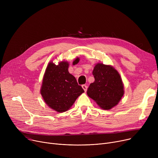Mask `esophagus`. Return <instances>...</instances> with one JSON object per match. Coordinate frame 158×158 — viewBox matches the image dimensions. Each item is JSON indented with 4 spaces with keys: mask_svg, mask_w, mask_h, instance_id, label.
<instances>
[{
    "mask_svg": "<svg viewBox=\"0 0 158 158\" xmlns=\"http://www.w3.org/2000/svg\"><path fill=\"white\" fill-rule=\"evenodd\" d=\"M82 88H83V89L85 90V92H86V90H87V88H88V86H87L86 85H82Z\"/></svg>",
    "mask_w": 158,
    "mask_h": 158,
    "instance_id": "obj_1",
    "label": "esophagus"
}]
</instances>
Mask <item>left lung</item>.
I'll list each match as a JSON object with an SVG mask.
<instances>
[{
	"mask_svg": "<svg viewBox=\"0 0 158 158\" xmlns=\"http://www.w3.org/2000/svg\"><path fill=\"white\" fill-rule=\"evenodd\" d=\"M95 81L89 86L87 94L104 110L117 105L123 95L120 74L111 66L98 63L92 72Z\"/></svg>",
	"mask_w": 158,
	"mask_h": 158,
	"instance_id": "8db88e82",
	"label": "left lung"
}]
</instances>
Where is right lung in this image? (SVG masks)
<instances>
[{
	"instance_id": "right-lung-1",
	"label": "right lung",
	"mask_w": 158,
	"mask_h": 158,
	"mask_svg": "<svg viewBox=\"0 0 158 158\" xmlns=\"http://www.w3.org/2000/svg\"><path fill=\"white\" fill-rule=\"evenodd\" d=\"M79 60L77 58L73 63H77ZM69 66L65 61L58 65L50 63L41 88V94L45 103L59 113L67 111L77 98L85 92L76 79L69 72Z\"/></svg>"
}]
</instances>
